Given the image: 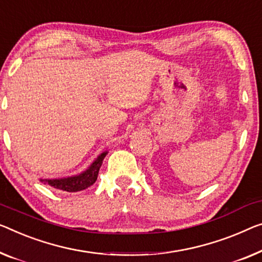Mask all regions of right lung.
Masks as SVG:
<instances>
[{"instance_id": "add662e5", "label": "right lung", "mask_w": 262, "mask_h": 262, "mask_svg": "<svg viewBox=\"0 0 262 262\" xmlns=\"http://www.w3.org/2000/svg\"><path fill=\"white\" fill-rule=\"evenodd\" d=\"M106 153H102L99 158H97L95 161L92 163V166L89 168L81 173L80 175H76V177H70V178H63V179H53V180H42L45 185L52 186L53 188H56L58 190H63V192H69V193H75L80 192V190H83L88 187H91L94 182L96 181L97 175H99L100 167L102 165L103 159L106 158Z\"/></svg>"}]
</instances>
